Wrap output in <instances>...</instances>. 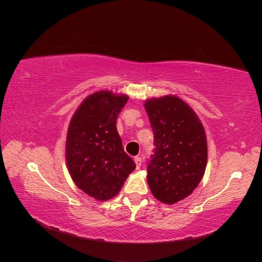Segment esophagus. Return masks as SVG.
Listing matches in <instances>:
<instances>
[{"label":"esophagus","instance_id":"esophagus-1","mask_svg":"<svg viewBox=\"0 0 262 262\" xmlns=\"http://www.w3.org/2000/svg\"><path fill=\"white\" fill-rule=\"evenodd\" d=\"M134 163H136V165H137V168L139 169V168L141 167V165H142V158H141V157H139V156L134 157Z\"/></svg>","mask_w":262,"mask_h":262}]
</instances>
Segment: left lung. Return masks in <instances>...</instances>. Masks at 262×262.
Returning a JSON list of instances; mask_svg holds the SVG:
<instances>
[{
  "instance_id": "1",
  "label": "left lung",
  "mask_w": 262,
  "mask_h": 262,
  "mask_svg": "<svg viewBox=\"0 0 262 262\" xmlns=\"http://www.w3.org/2000/svg\"><path fill=\"white\" fill-rule=\"evenodd\" d=\"M154 134L147 184L157 200L173 204L192 193L208 161L207 137L193 110L176 96L145 102Z\"/></svg>"
}]
</instances>
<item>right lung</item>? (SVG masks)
Here are the masks:
<instances>
[{
  "instance_id": "right-lung-1",
  "label": "right lung",
  "mask_w": 262,
  "mask_h": 262,
  "mask_svg": "<svg viewBox=\"0 0 262 262\" xmlns=\"http://www.w3.org/2000/svg\"><path fill=\"white\" fill-rule=\"evenodd\" d=\"M128 99L107 91L94 93L69 125L66 156L70 175L78 188L99 201L117 195L136 168L116 125Z\"/></svg>"
}]
</instances>
